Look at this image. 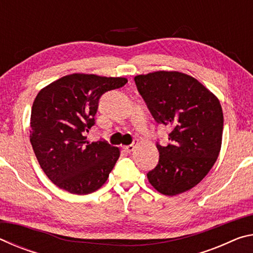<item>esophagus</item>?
<instances>
[{
    "label": "esophagus",
    "instance_id": "obj_1",
    "mask_svg": "<svg viewBox=\"0 0 253 253\" xmlns=\"http://www.w3.org/2000/svg\"><path fill=\"white\" fill-rule=\"evenodd\" d=\"M136 144H137V143H132V144H130V145H127V146H124V151L127 152V153H131V152L135 149Z\"/></svg>",
    "mask_w": 253,
    "mask_h": 253
}]
</instances>
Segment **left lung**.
Segmentation results:
<instances>
[{
	"mask_svg": "<svg viewBox=\"0 0 253 253\" xmlns=\"http://www.w3.org/2000/svg\"><path fill=\"white\" fill-rule=\"evenodd\" d=\"M134 80L155 122L170 128L169 143L156 144L160 160L147 173L149 183L169 196L191 190L207 176L219 156L223 131L220 101L182 72L157 71Z\"/></svg>",
	"mask_w": 253,
	"mask_h": 253,
	"instance_id": "1",
	"label": "left lung"
}]
</instances>
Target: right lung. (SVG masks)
<instances>
[{"instance_id":"1","label":"right lung","mask_w":253,"mask_h":253,"mask_svg":"<svg viewBox=\"0 0 253 253\" xmlns=\"http://www.w3.org/2000/svg\"><path fill=\"white\" fill-rule=\"evenodd\" d=\"M126 78L74 74L38 93L31 111L30 142L46 176L69 193L85 195L104 185L119 157L105 139L89 143L99 99Z\"/></svg>"}]
</instances>
